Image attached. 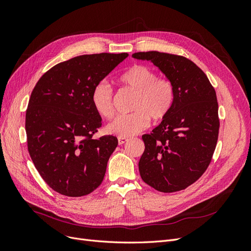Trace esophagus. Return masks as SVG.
Masks as SVG:
<instances>
[{
    "label": "esophagus",
    "mask_w": 251,
    "mask_h": 251,
    "mask_svg": "<svg viewBox=\"0 0 251 251\" xmlns=\"http://www.w3.org/2000/svg\"><path fill=\"white\" fill-rule=\"evenodd\" d=\"M126 141H128V139L126 138V137H118V144H119V146H121V144L126 143Z\"/></svg>",
    "instance_id": "esophagus-1"
}]
</instances>
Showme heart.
Returning <instances> with one entry per match:
<instances>
[{
	"label": "heart",
	"instance_id": "1",
	"mask_svg": "<svg viewBox=\"0 0 251 251\" xmlns=\"http://www.w3.org/2000/svg\"><path fill=\"white\" fill-rule=\"evenodd\" d=\"M119 82L136 92L132 113L120 114L105 126L109 134L128 137L138 134L154 120L164 118L171 110L174 100V87L164 77H157L151 68L134 65L119 76ZM93 108L101 117L113 115V89L105 80L97 82L91 93Z\"/></svg>",
	"mask_w": 251,
	"mask_h": 251
}]
</instances>
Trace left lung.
Wrapping results in <instances>:
<instances>
[{"label":"left lung","mask_w":251,"mask_h":251,"mask_svg":"<svg viewBox=\"0 0 251 251\" xmlns=\"http://www.w3.org/2000/svg\"><path fill=\"white\" fill-rule=\"evenodd\" d=\"M132 57L150 60L174 87L170 112L151 134H144L138 166L142 180L162 193L182 191L206 171L219 134L218 101L214 87L192 60L149 51Z\"/></svg>","instance_id":"1"}]
</instances>
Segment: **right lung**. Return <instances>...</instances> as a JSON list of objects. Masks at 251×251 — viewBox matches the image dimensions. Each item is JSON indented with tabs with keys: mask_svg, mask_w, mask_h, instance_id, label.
<instances>
[{
	"mask_svg": "<svg viewBox=\"0 0 251 251\" xmlns=\"http://www.w3.org/2000/svg\"><path fill=\"white\" fill-rule=\"evenodd\" d=\"M127 53L73 57L52 67L35 85L26 111L28 151L44 181L59 194L81 197L101 184L118 140L93 139L101 126L91 93Z\"/></svg>",
	"mask_w": 251,
	"mask_h": 251,
	"instance_id": "right-lung-1",
	"label": "right lung"
}]
</instances>
